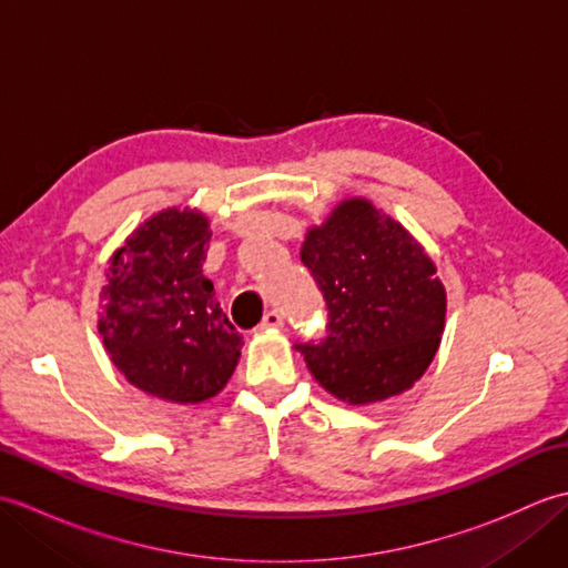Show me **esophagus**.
Returning a JSON list of instances; mask_svg holds the SVG:
<instances>
[{"label": "esophagus", "instance_id": "34e87169", "mask_svg": "<svg viewBox=\"0 0 568 568\" xmlns=\"http://www.w3.org/2000/svg\"><path fill=\"white\" fill-rule=\"evenodd\" d=\"M277 327H283V315H281V312H275V310L265 312V317L261 322V329H277Z\"/></svg>", "mask_w": 568, "mask_h": 568}]
</instances>
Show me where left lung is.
<instances>
[{"mask_svg": "<svg viewBox=\"0 0 568 568\" xmlns=\"http://www.w3.org/2000/svg\"><path fill=\"white\" fill-rule=\"evenodd\" d=\"M300 258L327 305V334L297 344L324 388L368 405L400 395L439 348L446 293L432 258L368 200H344L312 226Z\"/></svg>", "mask_w": 568, "mask_h": 568, "instance_id": "1", "label": "left lung"}]
</instances>
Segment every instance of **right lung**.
I'll list each match as a JSON object with an SVG mask.
<instances>
[{
	"label": "right lung",
	"mask_w": 568,
	"mask_h": 568,
	"mask_svg": "<svg viewBox=\"0 0 568 568\" xmlns=\"http://www.w3.org/2000/svg\"><path fill=\"white\" fill-rule=\"evenodd\" d=\"M210 236L197 210H165L143 222L106 268V354L131 385L161 400H210L232 378L244 346L202 275Z\"/></svg>",
	"instance_id": "right-lung-1"
}]
</instances>
